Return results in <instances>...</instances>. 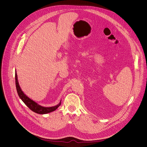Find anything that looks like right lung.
Listing matches in <instances>:
<instances>
[{
  "instance_id": "add662e5",
  "label": "right lung",
  "mask_w": 147,
  "mask_h": 147,
  "mask_svg": "<svg viewBox=\"0 0 147 147\" xmlns=\"http://www.w3.org/2000/svg\"><path fill=\"white\" fill-rule=\"evenodd\" d=\"M15 81H16V89H17V92L19 94V96L21 98V100L24 102V104L34 113H36L37 114H45L49 113H51L55 110L61 104V102H60L58 105H56L55 106H53V107H43L41 105H38L36 102H35L34 101L32 100L30 98L28 97L21 90V88L18 83L16 72L15 73Z\"/></svg>"
}]
</instances>
